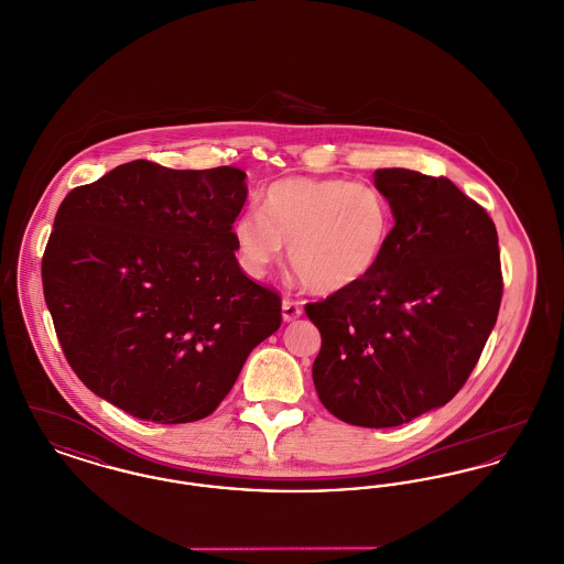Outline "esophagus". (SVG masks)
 <instances>
[{
	"mask_svg": "<svg viewBox=\"0 0 564 564\" xmlns=\"http://www.w3.org/2000/svg\"><path fill=\"white\" fill-rule=\"evenodd\" d=\"M283 319L285 322H295L302 315V304L295 300H283Z\"/></svg>",
	"mask_w": 564,
	"mask_h": 564,
	"instance_id": "esophagus-1",
	"label": "esophagus"
}]
</instances>
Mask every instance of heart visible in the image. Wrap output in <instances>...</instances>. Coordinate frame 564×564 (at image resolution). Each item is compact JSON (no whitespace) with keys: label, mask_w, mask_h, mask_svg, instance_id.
Listing matches in <instances>:
<instances>
[{"label":"heart","mask_w":564,"mask_h":564,"mask_svg":"<svg viewBox=\"0 0 564 564\" xmlns=\"http://www.w3.org/2000/svg\"><path fill=\"white\" fill-rule=\"evenodd\" d=\"M395 215L382 189L343 177H288L270 184L260 214L237 217L232 237L242 269L262 276L281 258L304 290L338 294L368 279L393 235Z\"/></svg>","instance_id":"heart-1"}]
</instances>
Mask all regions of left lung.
<instances>
[{
	"label": "left lung",
	"instance_id": "8db88e82",
	"mask_svg": "<svg viewBox=\"0 0 564 564\" xmlns=\"http://www.w3.org/2000/svg\"><path fill=\"white\" fill-rule=\"evenodd\" d=\"M395 226L375 272L306 304L322 334L313 380L357 427H398L451 402L476 368L503 294L492 219L446 177L378 169Z\"/></svg>",
	"mask_w": 564,
	"mask_h": 564
}]
</instances>
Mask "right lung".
<instances>
[{"instance_id":"1","label":"right lung","mask_w":564,"mask_h":564,"mask_svg":"<svg viewBox=\"0 0 564 564\" xmlns=\"http://www.w3.org/2000/svg\"><path fill=\"white\" fill-rule=\"evenodd\" d=\"M245 177L133 161L65 196L42 283L61 349L95 395L159 425L200 421L279 329L281 297L235 256Z\"/></svg>"}]
</instances>
